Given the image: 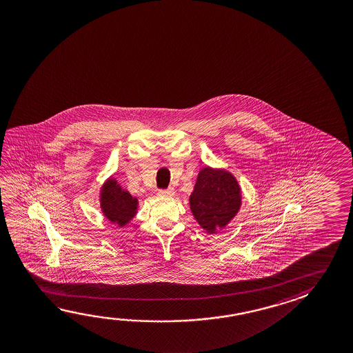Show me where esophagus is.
<instances>
[{"label":"esophagus","instance_id":"esophagus-1","mask_svg":"<svg viewBox=\"0 0 353 353\" xmlns=\"http://www.w3.org/2000/svg\"><path fill=\"white\" fill-rule=\"evenodd\" d=\"M159 196H174V190L172 188H168V190H161L159 191Z\"/></svg>","mask_w":353,"mask_h":353}]
</instances>
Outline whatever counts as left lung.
Wrapping results in <instances>:
<instances>
[{
  "instance_id": "8db88e82",
  "label": "left lung",
  "mask_w": 353,
  "mask_h": 353,
  "mask_svg": "<svg viewBox=\"0 0 353 353\" xmlns=\"http://www.w3.org/2000/svg\"><path fill=\"white\" fill-rule=\"evenodd\" d=\"M196 223L209 234L225 228L241 207V190L230 172L220 168H202L190 196Z\"/></svg>"
}]
</instances>
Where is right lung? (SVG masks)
Returning <instances> with one entry per match:
<instances>
[{
  "label": "right lung",
  "mask_w": 353,
  "mask_h": 353,
  "mask_svg": "<svg viewBox=\"0 0 353 353\" xmlns=\"http://www.w3.org/2000/svg\"><path fill=\"white\" fill-rule=\"evenodd\" d=\"M99 202L103 215L113 224L125 226L138 212V199L118 185L117 179L105 181L101 193Z\"/></svg>",
  "instance_id": "right-lung-1"
}]
</instances>
